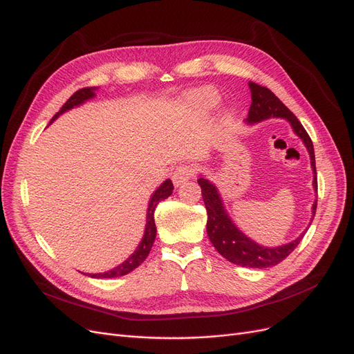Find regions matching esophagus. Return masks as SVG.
Listing matches in <instances>:
<instances>
[{"instance_id":"esophagus-1","label":"esophagus","mask_w":354,"mask_h":354,"mask_svg":"<svg viewBox=\"0 0 354 354\" xmlns=\"http://www.w3.org/2000/svg\"><path fill=\"white\" fill-rule=\"evenodd\" d=\"M195 175V167L192 165H179L172 174V180L175 187H180L182 183L189 180Z\"/></svg>"}]
</instances>
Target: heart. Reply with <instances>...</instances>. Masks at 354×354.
<instances>
[{"label":"heart","instance_id":"heart-1","mask_svg":"<svg viewBox=\"0 0 354 354\" xmlns=\"http://www.w3.org/2000/svg\"><path fill=\"white\" fill-rule=\"evenodd\" d=\"M214 97H215V93L212 90H209V88H202V90L196 91V99L201 103L211 104L214 102Z\"/></svg>","mask_w":354,"mask_h":354}]
</instances>
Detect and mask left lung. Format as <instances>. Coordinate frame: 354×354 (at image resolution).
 <instances>
[{"mask_svg":"<svg viewBox=\"0 0 354 354\" xmlns=\"http://www.w3.org/2000/svg\"><path fill=\"white\" fill-rule=\"evenodd\" d=\"M248 86L251 90L252 102L248 110L247 123L254 124L270 118H283L288 120L294 130V133L301 138L310 153L311 167L314 172L313 187L315 191H317V172H315L314 147L308 133L306 132V129L299 122V119L294 116L292 111H290L288 107L278 99L270 88L259 86L254 82H248ZM198 183L201 185L202 198H203V202H205V208L208 212V221H207L208 236L215 250L222 257L227 258L230 263L241 267L268 268V267L277 266L278 263H281L283 259L287 258L294 251V248L300 244L301 238L304 236V232L297 239L281 247L268 248V247L258 245L252 239H250L248 236H245L243 232H241L235 227L234 222L230 219L228 214L225 212L224 203H222V199L215 188V185H212L205 178H199ZM315 208H317V201L313 203V216L315 215Z\"/></svg>","mask_w":354,"mask_h":354,"instance_id":"obj_1","label":"left lung"}]
</instances>
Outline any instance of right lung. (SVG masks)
<instances>
[{
  "label": "right lung",
  "mask_w": 354,
  "mask_h": 354,
  "mask_svg": "<svg viewBox=\"0 0 354 354\" xmlns=\"http://www.w3.org/2000/svg\"><path fill=\"white\" fill-rule=\"evenodd\" d=\"M97 90V87H84L77 90L74 95L63 104V107L54 115V118L51 119V122L54 119H57L64 111L73 109L74 106H79L82 103H84L86 100L95 97V91ZM50 122V123H51ZM174 191V183L171 179H166L160 187L155 191V194L152 195L151 201H149V208H147V218H146V228H145V234L143 238L140 241V244L138 245L136 251L130 255L124 263H122L120 266H118L116 268L106 271V272H100V274H84V275H90L93 278H115V277H120V275H126L130 271H133L135 268H138L145 259L151 252V248L155 243L156 238V225H155V209L158 207V203L163 199H166L167 196L172 195Z\"/></svg>",
  "instance_id": "add662e5"
}]
</instances>
